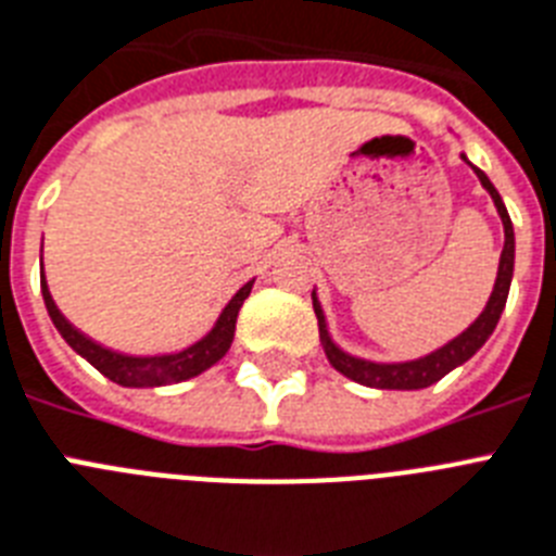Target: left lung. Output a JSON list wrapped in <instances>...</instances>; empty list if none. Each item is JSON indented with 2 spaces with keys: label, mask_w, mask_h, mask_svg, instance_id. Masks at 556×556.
Returning a JSON list of instances; mask_svg holds the SVG:
<instances>
[{
  "label": "left lung",
  "mask_w": 556,
  "mask_h": 556,
  "mask_svg": "<svg viewBox=\"0 0 556 556\" xmlns=\"http://www.w3.org/2000/svg\"><path fill=\"white\" fill-rule=\"evenodd\" d=\"M463 162L469 164L471 169L480 178L483 190L492 195L494 206H497L500 222H503V232H506V244H503V252H500V267H497V281H494L492 295H489V304L485 309L477 315V320L469 329H463L457 338H452L448 343H443L440 350L429 352L424 357H415V361H397V364H380V361H366V357L350 355L343 352L338 343L332 341L327 327V315H324V306H320L315 289H312V306H315V315H318V329H320V343H324V352H327L329 364L334 369L346 375L350 380L361 383V387L371 389H426L438 383L440 378H446L448 371L463 366L475 355L480 346H483L489 338H492L494 327H497L500 315L506 309L508 301V287H511V275H515V227H511V218H508V210L500 199V192L494 190V185L489 181L483 169L475 167V164L463 155Z\"/></svg>",
  "instance_id": "1"
}]
</instances>
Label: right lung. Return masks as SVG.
<instances>
[{
    "instance_id": "add662e5",
    "label": "right lung",
    "mask_w": 556,
    "mask_h": 556,
    "mask_svg": "<svg viewBox=\"0 0 556 556\" xmlns=\"http://www.w3.org/2000/svg\"><path fill=\"white\" fill-rule=\"evenodd\" d=\"M252 283H244L238 289L236 295L229 298V304L224 306L215 327L201 338V341L190 343L187 350L167 352V355H127V352H116L110 346L96 343L93 338H87L85 332L73 327L71 320L64 318L59 312L56 301L50 295L48 281H45V269H41V298H45V306H48V315L53 320V327L59 329L64 341L71 343L73 352H79L87 364L96 366L102 371L104 378H110L118 387L127 389H150V387H169V383H181V380H190L201 371H206L210 366H215L227 355V350L232 346V338H236V320L238 309L250 295Z\"/></svg>"
}]
</instances>
